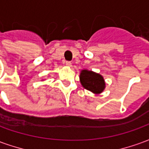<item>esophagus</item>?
Masks as SVG:
<instances>
[{
    "mask_svg": "<svg viewBox=\"0 0 149 149\" xmlns=\"http://www.w3.org/2000/svg\"><path fill=\"white\" fill-rule=\"evenodd\" d=\"M65 65H66V66H68V67H71L72 63L70 61H66L65 62Z\"/></svg>",
    "mask_w": 149,
    "mask_h": 149,
    "instance_id": "esophagus-1",
    "label": "esophagus"
}]
</instances>
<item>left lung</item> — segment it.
<instances>
[{
  "mask_svg": "<svg viewBox=\"0 0 149 149\" xmlns=\"http://www.w3.org/2000/svg\"><path fill=\"white\" fill-rule=\"evenodd\" d=\"M81 85L94 94L103 93L106 87L104 77L99 73L88 69H82L80 73Z\"/></svg>",
  "mask_w": 149,
  "mask_h": 149,
  "instance_id": "obj_1",
  "label": "left lung"
}]
</instances>
